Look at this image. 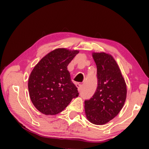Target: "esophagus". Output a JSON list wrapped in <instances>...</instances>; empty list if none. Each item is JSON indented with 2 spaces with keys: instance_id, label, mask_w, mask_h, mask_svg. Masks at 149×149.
Returning a JSON list of instances; mask_svg holds the SVG:
<instances>
[{
  "instance_id": "obj_1",
  "label": "esophagus",
  "mask_w": 149,
  "mask_h": 149,
  "mask_svg": "<svg viewBox=\"0 0 149 149\" xmlns=\"http://www.w3.org/2000/svg\"><path fill=\"white\" fill-rule=\"evenodd\" d=\"M76 86L77 87V88H78V90L79 91H81V90H82V87H83V85L80 84V83H77L76 84Z\"/></svg>"
}]
</instances>
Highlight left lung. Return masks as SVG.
<instances>
[{"mask_svg": "<svg viewBox=\"0 0 149 149\" xmlns=\"http://www.w3.org/2000/svg\"><path fill=\"white\" fill-rule=\"evenodd\" d=\"M92 56L97 66V87L93 96L85 101V115L91 123L103 125L123 108L127 88L113 56L104 52L93 53Z\"/></svg>", "mask_w": 149, "mask_h": 149, "instance_id": "8db88e82", "label": "left lung"}]
</instances>
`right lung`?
Here are the masks:
<instances>
[{"instance_id":"right-lung-1","label":"right lung","mask_w":149,"mask_h":149,"mask_svg":"<svg viewBox=\"0 0 149 149\" xmlns=\"http://www.w3.org/2000/svg\"><path fill=\"white\" fill-rule=\"evenodd\" d=\"M79 51L56 49L34 66L28 79V91L32 102L45 115H54L64 110L79 96L67 66Z\"/></svg>"}]
</instances>
